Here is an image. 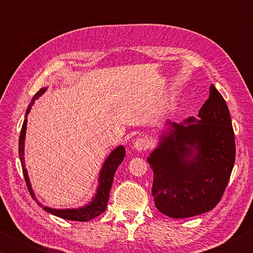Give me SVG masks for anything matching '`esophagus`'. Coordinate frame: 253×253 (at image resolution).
Listing matches in <instances>:
<instances>
[{"mask_svg":"<svg viewBox=\"0 0 253 253\" xmlns=\"http://www.w3.org/2000/svg\"><path fill=\"white\" fill-rule=\"evenodd\" d=\"M134 147L137 151H145L149 147V140L147 138H144V137H139V138L136 139Z\"/></svg>","mask_w":253,"mask_h":253,"instance_id":"esophagus-1","label":"esophagus"}]
</instances>
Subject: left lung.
<instances>
[{
  "instance_id": "left-lung-1",
  "label": "left lung",
  "mask_w": 253,
  "mask_h": 253,
  "mask_svg": "<svg viewBox=\"0 0 253 253\" xmlns=\"http://www.w3.org/2000/svg\"><path fill=\"white\" fill-rule=\"evenodd\" d=\"M199 117L198 123L194 117L182 124L169 122L173 129L147 158L154 173L155 207L175 219L215 208L234 165L235 140L230 111L213 84Z\"/></svg>"
}]
</instances>
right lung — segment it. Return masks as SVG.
<instances>
[{
	"label": "right lung",
	"mask_w": 253,
	"mask_h": 253,
	"mask_svg": "<svg viewBox=\"0 0 253 253\" xmlns=\"http://www.w3.org/2000/svg\"><path fill=\"white\" fill-rule=\"evenodd\" d=\"M45 91V88L41 89V90L38 91L34 97L32 98L31 102L27 109V115L30 113L32 106L34 104L36 99H38V97H40L42 93ZM25 115V117H27ZM25 129H27V118L24 119L23 125H22V129H21L20 132V138H19V156H20V161H21V165H22V170H23V175H24V179H25V184H27L28 190L31 194L32 198H34L33 191L31 188V185H30L29 182V177H28V172L27 169L24 166V137H25ZM125 154L126 151L124 146H119L117 147L115 151L110 154L109 157L107 158V161L105 162L104 166H102L100 176H99V187L97 190V194L95 196V199L92 200V202L87 205V207L81 208V209H77V210H55V209H50L42 205L44 211L49 212L53 215H57L59 217H62V219L66 220H71V221H81V222H85L93 219L98 215H100L101 213H104L106 211V207L107 203H108L109 200V192L111 185H113V181H114V175L115 172H116L117 168L119 164L123 162L124 158H125Z\"/></svg>",
	"instance_id": "right-lung-1"
}]
</instances>
